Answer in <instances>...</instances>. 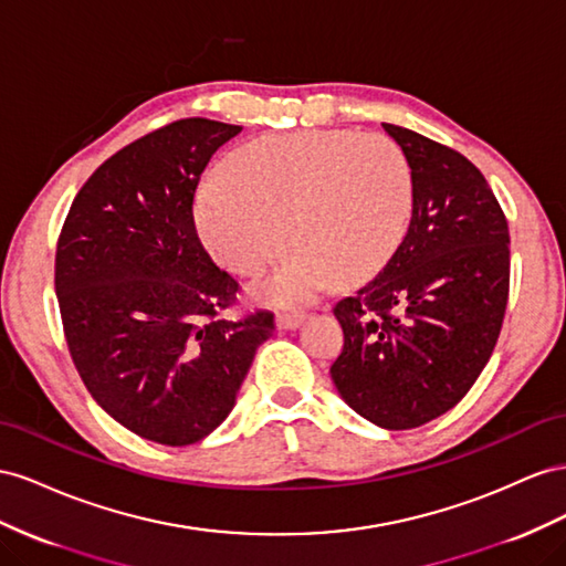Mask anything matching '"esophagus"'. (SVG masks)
Wrapping results in <instances>:
<instances>
[{
  "label": "esophagus",
  "instance_id": "1",
  "mask_svg": "<svg viewBox=\"0 0 566 566\" xmlns=\"http://www.w3.org/2000/svg\"><path fill=\"white\" fill-rule=\"evenodd\" d=\"M305 317L301 313H280L277 317H274V325H277V329H284V332H292L296 327H301V322Z\"/></svg>",
  "mask_w": 566,
  "mask_h": 566
}]
</instances>
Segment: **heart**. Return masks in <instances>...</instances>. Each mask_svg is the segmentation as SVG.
Returning <instances> with one entry per match:
<instances>
[{
	"label": "heart",
	"instance_id": "b5f03b06",
	"mask_svg": "<svg viewBox=\"0 0 566 566\" xmlns=\"http://www.w3.org/2000/svg\"><path fill=\"white\" fill-rule=\"evenodd\" d=\"M412 213L406 151L379 133L303 130L239 149L228 177L203 180L191 218L203 249L241 277L261 274L292 247L272 277L253 289L272 305H301L338 284L379 272Z\"/></svg>",
	"mask_w": 566,
	"mask_h": 566
}]
</instances>
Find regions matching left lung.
Masks as SVG:
<instances>
[{
  "instance_id": "left-lung-1",
  "label": "left lung",
  "mask_w": 566,
  "mask_h": 566,
  "mask_svg": "<svg viewBox=\"0 0 566 566\" xmlns=\"http://www.w3.org/2000/svg\"><path fill=\"white\" fill-rule=\"evenodd\" d=\"M412 170V216L375 280L336 303L344 350L329 375L381 429H415L455 408L486 367L510 294V230L462 154L381 123Z\"/></svg>"
}]
</instances>
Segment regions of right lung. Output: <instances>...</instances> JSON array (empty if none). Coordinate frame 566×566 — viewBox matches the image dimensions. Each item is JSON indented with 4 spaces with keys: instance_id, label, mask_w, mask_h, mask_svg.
Returning <instances> with one entry per match:
<instances>
[{
    "instance_id": "add662e5",
    "label": "right lung",
    "mask_w": 566,
    "mask_h": 566,
    "mask_svg": "<svg viewBox=\"0 0 566 566\" xmlns=\"http://www.w3.org/2000/svg\"><path fill=\"white\" fill-rule=\"evenodd\" d=\"M239 125L185 118L113 154L77 191L56 247V296L87 391L125 429L191 446L232 412L274 317L220 311L237 282L201 247L191 203Z\"/></svg>"
}]
</instances>
